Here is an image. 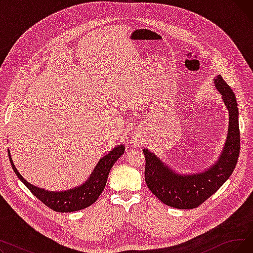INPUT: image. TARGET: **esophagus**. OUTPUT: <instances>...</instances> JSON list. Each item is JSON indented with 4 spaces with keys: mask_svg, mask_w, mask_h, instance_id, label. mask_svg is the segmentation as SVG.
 <instances>
[{
    "mask_svg": "<svg viewBox=\"0 0 253 253\" xmlns=\"http://www.w3.org/2000/svg\"><path fill=\"white\" fill-rule=\"evenodd\" d=\"M139 137L136 135H133V139H132V142H135V143H139Z\"/></svg>",
    "mask_w": 253,
    "mask_h": 253,
    "instance_id": "34e87169",
    "label": "esophagus"
}]
</instances>
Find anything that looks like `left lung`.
<instances>
[{
    "mask_svg": "<svg viewBox=\"0 0 253 253\" xmlns=\"http://www.w3.org/2000/svg\"><path fill=\"white\" fill-rule=\"evenodd\" d=\"M215 88L229 111V130L218 160L203 172L177 174L160 158L144 149V179L150 191L164 204L178 209H192L213 195L233 173L240 153L239 111L235 94L220 75L214 79Z\"/></svg>",
    "mask_w": 253,
    "mask_h": 253,
    "instance_id": "obj_1",
    "label": "left lung"
}]
</instances>
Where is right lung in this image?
<instances>
[{"label":"right lung","instance_id":"right-lung-1","mask_svg":"<svg viewBox=\"0 0 253 253\" xmlns=\"http://www.w3.org/2000/svg\"><path fill=\"white\" fill-rule=\"evenodd\" d=\"M125 148L121 144L113 149L110 153L102 157L94 170L89 176V178L80 187L61 192H50L41 188L35 187L30 182L26 181L17 171L15 165L13 164L10 152L8 150L10 163L13 171L18 178L24 183L34 196H36L40 201L44 203L47 207L51 208L56 212H73L84 209L94 203L100 194L102 193L106 180H108L109 172L112 166L116 163L118 159L124 154Z\"/></svg>","mask_w":253,"mask_h":253}]
</instances>
